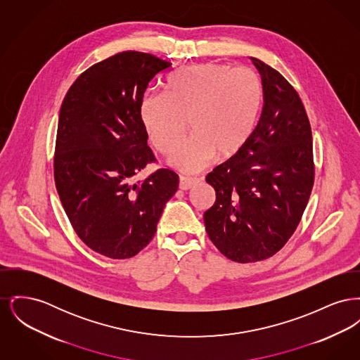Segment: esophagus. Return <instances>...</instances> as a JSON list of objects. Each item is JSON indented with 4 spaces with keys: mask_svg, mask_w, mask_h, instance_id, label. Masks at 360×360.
Here are the masks:
<instances>
[{
    "mask_svg": "<svg viewBox=\"0 0 360 360\" xmlns=\"http://www.w3.org/2000/svg\"><path fill=\"white\" fill-rule=\"evenodd\" d=\"M198 184L197 178H188V176H179V188L181 190H190L193 186Z\"/></svg>",
    "mask_w": 360,
    "mask_h": 360,
    "instance_id": "1",
    "label": "esophagus"
}]
</instances>
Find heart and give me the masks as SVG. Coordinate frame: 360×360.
<instances>
[{
    "label": "heart",
    "mask_w": 360,
    "mask_h": 360,
    "mask_svg": "<svg viewBox=\"0 0 360 360\" xmlns=\"http://www.w3.org/2000/svg\"><path fill=\"white\" fill-rule=\"evenodd\" d=\"M263 85L255 71L221 63L193 65L172 72L166 94H146L140 120L160 153H170L186 129L191 136L170 155L181 172L204 170L219 154H238L257 127Z\"/></svg>",
    "instance_id": "obj_1"
}]
</instances>
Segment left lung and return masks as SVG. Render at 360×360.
I'll use <instances>...</instances> for the list:
<instances>
[{"instance_id":"obj_1","label":"left lung","mask_w":360,"mask_h":360,"mask_svg":"<svg viewBox=\"0 0 360 360\" xmlns=\"http://www.w3.org/2000/svg\"><path fill=\"white\" fill-rule=\"evenodd\" d=\"M263 108L238 154L206 175L216 202L204 213L206 232L233 262L273 257L290 239L314 182L311 129L294 87L257 58Z\"/></svg>"}]
</instances>
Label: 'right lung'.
Masks as SVG:
<instances>
[{"label":"right lung","instance_id":"1","mask_svg":"<svg viewBox=\"0 0 360 360\" xmlns=\"http://www.w3.org/2000/svg\"><path fill=\"white\" fill-rule=\"evenodd\" d=\"M170 68L151 53L120 52L82 72L62 103L55 185L79 239L103 257L140 252L178 190V175L167 169L134 182L155 160L140 103L155 75Z\"/></svg>","mask_w":360,"mask_h":360}]
</instances>
